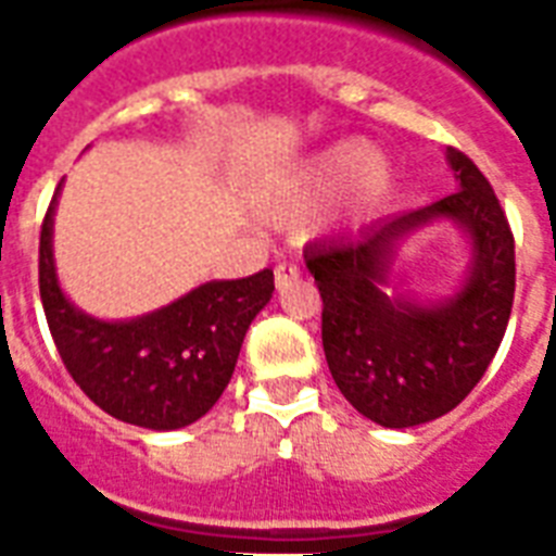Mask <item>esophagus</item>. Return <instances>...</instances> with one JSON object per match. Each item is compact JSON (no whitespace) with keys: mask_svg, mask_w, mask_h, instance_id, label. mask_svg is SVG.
<instances>
[{"mask_svg":"<svg viewBox=\"0 0 556 556\" xmlns=\"http://www.w3.org/2000/svg\"><path fill=\"white\" fill-rule=\"evenodd\" d=\"M294 279H300V268H296V265H291V262H279L277 268H274V282H277L279 291L291 286Z\"/></svg>","mask_w":556,"mask_h":556,"instance_id":"obj_1","label":"esophagus"}]
</instances>
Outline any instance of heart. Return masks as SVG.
<instances>
[{
	"mask_svg": "<svg viewBox=\"0 0 556 556\" xmlns=\"http://www.w3.org/2000/svg\"><path fill=\"white\" fill-rule=\"evenodd\" d=\"M392 187V167L364 141H334L308 152L268 178L256 192V210L268 222L296 225L338 192L331 222H361Z\"/></svg>",
	"mask_w": 556,
	"mask_h": 556,
	"instance_id": "heart-1",
	"label": "heart"
}]
</instances>
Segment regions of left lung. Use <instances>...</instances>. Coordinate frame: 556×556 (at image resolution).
<instances>
[{
    "instance_id": "left-lung-1",
    "label": "left lung",
    "mask_w": 556,
    "mask_h": 556,
    "mask_svg": "<svg viewBox=\"0 0 556 556\" xmlns=\"http://www.w3.org/2000/svg\"><path fill=\"white\" fill-rule=\"evenodd\" d=\"M447 164L458 185L447 199L303 251L323 296L331 378L357 413L389 430L462 404L491 366L514 305V233L500 199L467 155L447 150ZM439 220L459 227L471 262L453 295L415 301L396 288V251Z\"/></svg>"
}]
</instances>
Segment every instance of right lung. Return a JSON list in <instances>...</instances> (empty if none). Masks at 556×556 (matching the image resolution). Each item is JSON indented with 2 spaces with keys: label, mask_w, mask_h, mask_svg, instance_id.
Listing matches in <instances>:
<instances>
[{
  "label": "right lung",
  "mask_w": 556,
  "mask_h": 556,
  "mask_svg": "<svg viewBox=\"0 0 556 556\" xmlns=\"http://www.w3.org/2000/svg\"><path fill=\"white\" fill-rule=\"evenodd\" d=\"M60 187L39 233V296L65 369L117 421L159 432L199 421L233 378L248 326L274 294V270L210 279L129 320L91 317L65 296L56 277Z\"/></svg>",
  "instance_id": "obj_1"
}]
</instances>
